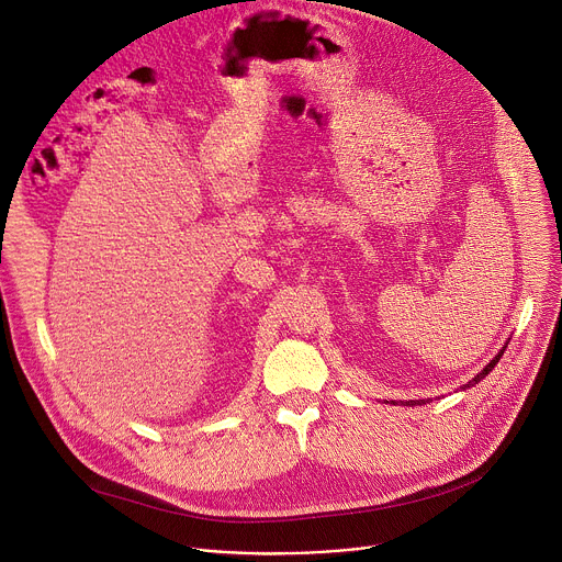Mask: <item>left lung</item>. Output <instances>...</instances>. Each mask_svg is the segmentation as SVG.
I'll return each mask as SVG.
<instances>
[{
  "label": "left lung",
  "mask_w": 562,
  "mask_h": 562,
  "mask_svg": "<svg viewBox=\"0 0 562 562\" xmlns=\"http://www.w3.org/2000/svg\"><path fill=\"white\" fill-rule=\"evenodd\" d=\"M504 351H506V347H504V349H502V351H499V353H497V356H495V358H493V360H491V362H488V364H486V367H484V369H482L477 375H474V378H472L468 384H463L461 390H468V386H474V384H477L480 380H484V378H486V375H488V373L495 369V364L499 362V358L504 356ZM425 403H427V401H407V403L403 401V405H425Z\"/></svg>",
  "instance_id": "8db88e82"
}]
</instances>
